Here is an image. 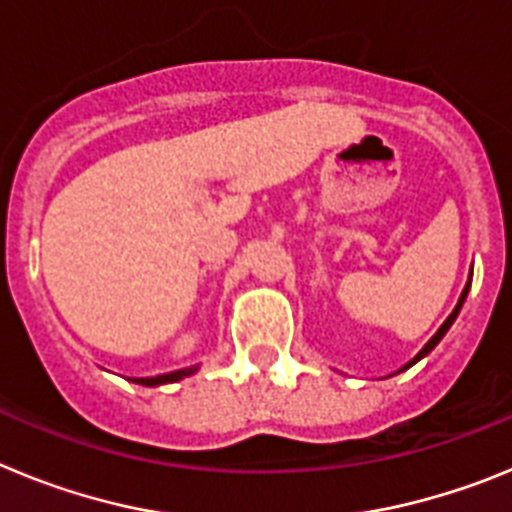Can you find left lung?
I'll return each instance as SVG.
<instances>
[{"instance_id":"left-lung-1","label":"left lung","mask_w":512,"mask_h":512,"mask_svg":"<svg viewBox=\"0 0 512 512\" xmlns=\"http://www.w3.org/2000/svg\"><path fill=\"white\" fill-rule=\"evenodd\" d=\"M467 292H469V284H467V287H464V292H461V297H459V305H456V307H454V312H451L449 318H446V323H443V325H441V328H438V333H436V336H433V338H431V341L425 343V346H423V351H420V354H418V356H415V359H413V361H410V364H408V366H413V364H415V361H418V359H423V356H425V354H431L433 348H436V343H438V341H441V338H443V333H446V330H449V328H451V323H454V320H456V315H459V310H461V305H464V297H467ZM408 366H405V369H408Z\"/></svg>"}]
</instances>
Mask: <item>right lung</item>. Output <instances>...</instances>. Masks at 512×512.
Instances as JSON below:
<instances>
[{
  "instance_id": "obj_1",
  "label": "right lung",
  "mask_w": 512,
  "mask_h": 512,
  "mask_svg": "<svg viewBox=\"0 0 512 512\" xmlns=\"http://www.w3.org/2000/svg\"><path fill=\"white\" fill-rule=\"evenodd\" d=\"M197 372V366H189V369H179V372L171 374H161V377H148V379H133L135 384H146V387H156V384H166V382H176V379L189 377V374Z\"/></svg>"
}]
</instances>
